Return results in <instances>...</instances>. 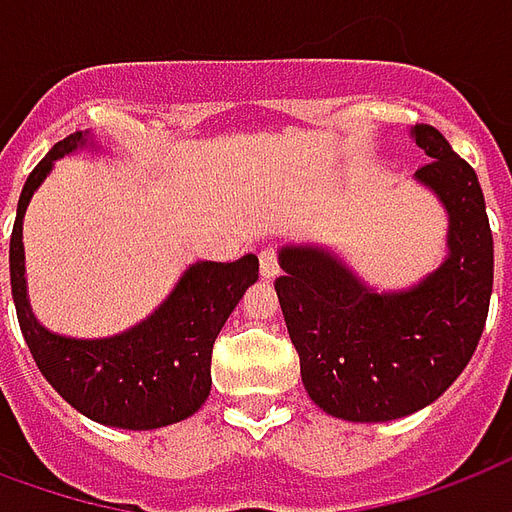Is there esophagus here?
Instances as JSON below:
<instances>
[{"mask_svg": "<svg viewBox=\"0 0 512 512\" xmlns=\"http://www.w3.org/2000/svg\"><path fill=\"white\" fill-rule=\"evenodd\" d=\"M259 264H261V275L264 278H272L278 272V251L275 248H264L259 253Z\"/></svg>", "mask_w": 512, "mask_h": 512, "instance_id": "34e87169", "label": "esophagus"}]
</instances>
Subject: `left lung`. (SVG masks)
I'll return each instance as SVG.
<instances>
[{
    "label": "left lung",
    "mask_w": 512,
    "mask_h": 512,
    "mask_svg": "<svg viewBox=\"0 0 512 512\" xmlns=\"http://www.w3.org/2000/svg\"><path fill=\"white\" fill-rule=\"evenodd\" d=\"M412 136L431 158L414 177L450 212L445 264L417 289L374 294L324 251L286 248L275 278L305 390L352 423H384L436 401L486 327L494 237L477 174L431 125H414Z\"/></svg>",
    "instance_id": "obj_1"
}]
</instances>
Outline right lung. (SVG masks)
Instances as JSON below:
<instances>
[{
    "mask_svg": "<svg viewBox=\"0 0 512 512\" xmlns=\"http://www.w3.org/2000/svg\"><path fill=\"white\" fill-rule=\"evenodd\" d=\"M84 144L81 130L48 149L18 199L10 234V286L18 324L40 374L67 404L114 428L149 431L199 412L212 387V343L245 289L259 281V259L193 264L147 322L103 341H76L43 330L26 302L21 220L54 160Z\"/></svg>",
    "mask_w": 512,
    "mask_h": 512,
    "instance_id": "right-lung-1",
    "label": "right lung"
}]
</instances>
